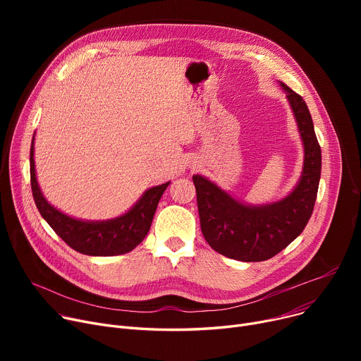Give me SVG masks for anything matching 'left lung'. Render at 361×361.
Here are the masks:
<instances>
[{"instance_id": "8db88e82", "label": "left lung", "mask_w": 361, "mask_h": 361, "mask_svg": "<svg viewBox=\"0 0 361 361\" xmlns=\"http://www.w3.org/2000/svg\"><path fill=\"white\" fill-rule=\"evenodd\" d=\"M305 145V165L294 190L278 202L244 204L202 176H193L200 228L211 247L241 262L268 260L305 230L317 196L322 154L310 111L298 93L281 83Z\"/></svg>"}]
</instances>
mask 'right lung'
<instances>
[{
    "label": "right lung",
    "mask_w": 361,
    "mask_h": 361,
    "mask_svg": "<svg viewBox=\"0 0 361 361\" xmlns=\"http://www.w3.org/2000/svg\"><path fill=\"white\" fill-rule=\"evenodd\" d=\"M33 140L30 146V185L36 207L51 228L73 250L87 256H117L131 252L143 241L169 183L149 188L127 214L116 219L92 222L74 219L55 209L41 193L35 173Z\"/></svg>",
    "instance_id": "add662e5"
}]
</instances>
